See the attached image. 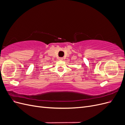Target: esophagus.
<instances>
[{"instance_id":"1","label":"esophagus","mask_w":125,"mask_h":125,"mask_svg":"<svg viewBox=\"0 0 125 125\" xmlns=\"http://www.w3.org/2000/svg\"><path fill=\"white\" fill-rule=\"evenodd\" d=\"M59 60H62V59H63V58H62V57H59Z\"/></svg>"}]
</instances>
